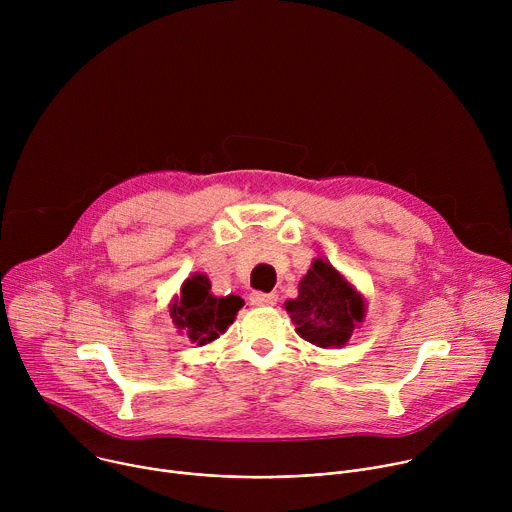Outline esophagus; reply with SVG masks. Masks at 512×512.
Returning <instances> with one entry per match:
<instances>
[{
    "label": "esophagus",
    "instance_id": "esophagus-1",
    "mask_svg": "<svg viewBox=\"0 0 512 512\" xmlns=\"http://www.w3.org/2000/svg\"><path fill=\"white\" fill-rule=\"evenodd\" d=\"M249 300L255 306H273V304H277V296L275 294H263V291H253V294L249 296Z\"/></svg>",
    "mask_w": 512,
    "mask_h": 512
}]
</instances>
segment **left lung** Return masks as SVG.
<instances>
[{
	"label": "left lung",
	"mask_w": 512,
	"mask_h": 512,
	"mask_svg": "<svg viewBox=\"0 0 512 512\" xmlns=\"http://www.w3.org/2000/svg\"><path fill=\"white\" fill-rule=\"evenodd\" d=\"M298 334L320 346H342L362 322L364 302L352 285L326 261L316 259L300 281V296L285 302Z\"/></svg>",
	"instance_id": "left-lung-1"
}]
</instances>
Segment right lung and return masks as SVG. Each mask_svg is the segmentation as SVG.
Masks as SVG:
<instances>
[{"label": "right lung", "instance_id": "add662e5", "mask_svg": "<svg viewBox=\"0 0 512 512\" xmlns=\"http://www.w3.org/2000/svg\"><path fill=\"white\" fill-rule=\"evenodd\" d=\"M243 306L245 302L239 296L214 298L210 294L208 277L196 273L184 281L170 316L190 340L202 346L221 336L235 322V316Z\"/></svg>", "mask_w": 512, "mask_h": 512}]
</instances>
